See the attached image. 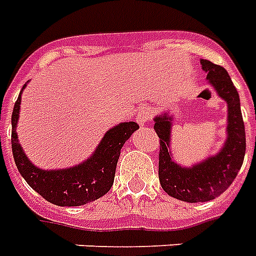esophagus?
<instances>
[{
	"mask_svg": "<svg viewBox=\"0 0 256 256\" xmlns=\"http://www.w3.org/2000/svg\"><path fill=\"white\" fill-rule=\"evenodd\" d=\"M150 118H152V110L149 108V107H141V108L138 110L136 120H137L140 126H144V124L149 123Z\"/></svg>",
	"mask_w": 256,
	"mask_h": 256,
	"instance_id": "obj_1",
	"label": "esophagus"
}]
</instances>
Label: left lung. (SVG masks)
<instances>
[{
	"label": "left lung",
	"instance_id": "left-lung-1",
	"mask_svg": "<svg viewBox=\"0 0 256 256\" xmlns=\"http://www.w3.org/2000/svg\"><path fill=\"white\" fill-rule=\"evenodd\" d=\"M206 80L228 107L226 137L216 154L190 166L174 160L171 136L174 116L168 111L156 115L154 130L160 138L158 179L168 196L183 202H208L221 196L238 175L246 154V130L240 110L239 94L228 72L210 60H200Z\"/></svg>",
	"mask_w": 256,
	"mask_h": 256
}]
</instances>
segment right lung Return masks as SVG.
Masks as SVG:
<instances>
[{"instance_id":"1","label":"right lung","mask_w":256,"mask_h":256,"mask_svg":"<svg viewBox=\"0 0 256 256\" xmlns=\"http://www.w3.org/2000/svg\"><path fill=\"white\" fill-rule=\"evenodd\" d=\"M12 114V152L20 175L39 196L56 206H81L106 196L112 187L120 149L140 126L136 122L118 123L107 130L86 160L69 168L43 170L28 158L17 137L22 94Z\"/></svg>"}]
</instances>
